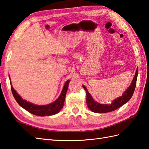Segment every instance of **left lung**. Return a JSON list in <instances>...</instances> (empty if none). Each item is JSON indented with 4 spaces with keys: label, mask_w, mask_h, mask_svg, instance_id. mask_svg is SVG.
<instances>
[{
    "label": "left lung",
    "mask_w": 149,
    "mask_h": 149,
    "mask_svg": "<svg viewBox=\"0 0 149 149\" xmlns=\"http://www.w3.org/2000/svg\"><path fill=\"white\" fill-rule=\"evenodd\" d=\"M138 76V69L136 71L135 77L133 78V81L131 85L128 87V89H126V91L123 93V95L118 97L117 99H114L112 102L109 104H101L95 102L93 99L92 97L88 92V90L86 88V86L83 85V87L84 88L86 91V104L88 109L90 111L93 112H97V113H105V112H109L113 111L119 108L126 104L128 101L131 99L133 94L134 93L136 86V79Z\"/></svg>",
    "instance_id": "obj_1"
}]
</instances>
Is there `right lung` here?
Here are the masks:
<instances>
[{
  "label": "right lung",
  "mask_w": 149,
  "mask_h": 149,
  "mask_svg": "<svg viewBox=\"0 0 149 149\" xmlns=\"http://www.w3.org/2000/svg\"><path fill=\"white\" fill-rule=\"evenodd\" d=\"M70 81V79H68L65 83L62 92H61L60 96L58 97V99L56 101H54V102L50 104L45 105V106H38V105H35L27 102L26 100H23L20 95H18L16 90L13 88V86H11V91L16 102L21 107L24 108L25 110H26L33 114L38 116H46L56 114L62 109L64 106L65 97H66V94Z\"/></svg>",
  "instance_id": "add662e5"
}]
</instances>
